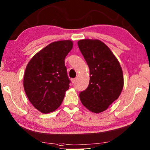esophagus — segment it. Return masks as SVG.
Returning a JSON list of instances; mask_svg holds the SVG:
<instances>
[{
  "label": "esophagus",
  "mask_w": 150,
  "mask_h": 150,
  "mask_svg": "<svg viewBox=\"0 0 150 150\" xmlns=\"http://www.w3.org/2000/svg\"><path fill=\"white\" fill-rule=\"evenodd\" d=\"M71 83H75V81H76V79L75 78H73V79H71Z\"/></svg>",
  "instance_id": "esophagus-1"
}]
</instances>
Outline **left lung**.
I'll return each instance as SVG.
<instances>
[{
	"label": "left lung",
	"instance_id": "1",
	"mask_svg": "<svg viewBox=\"0 0 150 150\" xmlns=\"http://www.w3.org/2000/svg\"><path fill=\"white\" fill-rule=\"evenodd\" d=\"M77 44L90 69L89 84L80 92L81 101L92 112H102L118 98L123 88L120 64L99 40H80Z\"/></svg>",
	"mask_w": 150,
	"mask_h": 150
}]
</instances>
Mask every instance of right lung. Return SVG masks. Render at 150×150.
<instances>
[{
    "label": "right lung",
    "mask_w": 150,
    "mask_h": 150,
    "mask_svg": "<svg viewBox=\"0 0 150 150\" xmlns=\"http://www.w3.org/2000/svg\"><path fill=\"white\" fill-rule=\"evenodd\" d=\"M73 48L69 40L50 43L31 59L23 79L24 90L32 105L43 113L58 108L70 80L65 58Z\"/></svg>",
    "instance_id": "obj_1"
}]
</instances>
